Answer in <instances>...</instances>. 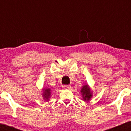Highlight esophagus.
I'll use <instances>...</instances> for the list:
<instances>
[{"instance_id": "esophagus-1", "label": "esophagus", "mask_w": 131, "mask_h": 131, "mask_svg": "<svg viewBox=\"0 0 131 131\" xmlns=\"http://www.w3.org/2000/svg\"><path fill=\"white\" fill-rule=\"evenodd\" d=\"M62 87H63V88L64 89H69L71 88V86L70 85H65V86H63Z\"/></svg>"}]
</instances>
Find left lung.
Instances as JSON below:
<instances>
[{
  "instance_id": "obj_1",
  "label": "left lung",
  "mask_w": 131,
  "mask_h": 131,
  "mask_svg": "<svg viewBox=\"0 0 131 131\" xmlns=\"http://www.w3.org/2000/svg\"><path fill=\"white\" fill-rule=\"evenodd\" d=\"M91 89L88 85L83 86L80 92H82V95H83V100L85 101H88L92 96V94L91 92Z\"/></svg>"
}]
</instances>
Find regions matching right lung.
I'll return each instance as SVG.
<instances>
[{
    "instance_id": "add662e5",
    "label": "right lung",
    "mask_w": 131,
    "mask_h": 131,
    "mask_svg": "<svg viewBox=\"0 0 131 131\" xmlns=\"http://www.w3.org/2000/svg\"><path fill=\"white\" fill-rule=\"evenodd\" d=\"M50 91H51V89H45V91L43 92V95L44 99L45 100H49V98H50Z\"/></svg>"
}]
</instances>
